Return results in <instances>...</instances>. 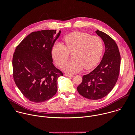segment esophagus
Wrapping results in <instances>:
<instances>
[{
    "label": "esophagus",
    "mask_w": 135,
    "mask_h": 135,
    "mask_svg": "<svg viewBox=\"0 0 135 135\" xmlns=\"http://www.w3.org/2000/svg\"><path fill=\"white\" fill-rule=\"evenodd\" d=\"M65 76H68V77H73L74 76L73 75H71V74H65Z\"/></svg>",
    "instance_id": "esophagus-1"
}]
</instances>
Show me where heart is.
Wrapping results in <instances>:
<instances>
[{"label":"heart","mask_w":135,"mask_h":135,"mask_svg":"<svg viewBox=\"0 0 135 135\" xmlns=\"http://www.w3.org/2000/svg\"><path fill=\"white\" fill-rule=\"evenodd\" d=\"M65 45L56 42L52 46L51 54L55 62L61 67L68 60L69 52H72L71 61L63 66V70L76 73L84 68L89 69L99 62L103 51L100 38L80 31L71 32L64 38Z\"/></svg>","instance_id":"obj_1"}]
</instances>
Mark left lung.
I'll return each mask as SVG.
<instances>
[{
  "instance_id": "obj_1",
  "label": "left lung",
  "mask_w": 135,
  "mask_h": 135,
  "mask_svg": "<svg viewBox=\"0 0 135 135\" xmlns=\"http://www.w3.org/2000/svg\"><path fill=\"white\" fill-rule=\"evenodd\" d=\"M95 32L103 41L105 51L99 65L83 76L82 83L77 88L83 97L92 100L102 99L111 91L117 82L121 64L117 43L104 32L97 30Z\"/></svg>"
}]
</instances>
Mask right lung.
Returning a JSON list of instances; mask_svg holds the SVG:
<instances>
[{"label": "right lung", "instance_id": "add662e5", "mask_svg": "<svg viewBox=\"0 0 135 135\" xmlns=\"http://www.w3.org/2000/svg\"><path fill=\"white\" fill-rule=\"evenodd\" d=\"M61 33L55 30L32 32L18 45L12 65L15 83L31 102H45L57 92V79L62 72L53 64L51 50Z\"/></svg>", "mask_w": 135, "mask_h": 135}]
</instances>
